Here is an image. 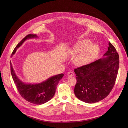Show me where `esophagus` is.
Listing matches in <instances>:
<instances>
[{
    "mask_svg": "<svg viewBox=\"0 0 128 128\" xmlns=\"http://www.w3.org/2000/svg\"><path fill=\"white\" fill-rule=\"evenodd\" d=\"M74 75V72H69L68 73H67V76L68 77H72Z\"/></svg>",
    "mask_w": 128,
    "mask_h": 128,
    "instance_id": "esophagus-1",
    "label": "esophagus"
}]
</instances>
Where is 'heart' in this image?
I'll return each instance as SVG.
<instances>
[{
    "instance_id": "b5f03b06",
    "label": "heart",
    "mask_w": 128,
    "mask_h": 128,
    "mask_svg": "<svg viewBox=\"0 0 128 128\" xmlns=\"http://www.w3.org/2000/svg\"><path fill=\"white\" fill-rule=\"evenodd\" d=\"M91 42L88 40H80L72 50V53H80L75 59V63L78 66L87 64L94 60L97 55L98 48L97 46L91 44Z\"/></svg>"
}]
</instances>
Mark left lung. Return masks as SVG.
I'll list each match as a JSON object with an SVG mask.
<instances>
[{
	"label": "left lung",
	"mask_w": 128,
	"mask_h": 128,
	"mask_svg": "<svg viewBox=\"0 0 128 128\" xmlns=\"http://www.w3.org/2000/svg\"><path fill=\"white\" fill-rule=\"evenodd\" d=\"M107 56L75 68V95L82 102L94 104L104 99L114 87L119 68V56L110 42Z\"/></svg>",
	"instance_id": "1"
}]
</instances>
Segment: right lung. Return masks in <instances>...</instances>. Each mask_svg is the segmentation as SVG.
<instances>
[{
  "label": "right lung",
  "instance_id": "1",
  "mask_svg": "<svg viewBox=\"0 0 128 128\" xmlns=\"http://www.w3.org/2000/svg\"><path fill=\"white\" fill-rule=\"evenodd\" d=\"M34 37H37L36 34H29L26 35L15 48L11 56L14 54L16 50L26 40ZM10 66L11 75L19 94L26 101L36 104H44L53 97L56 91V86L64 75L63 74H60L50 77L42 83L27 84L23 83L18 79L15 74L10 62Z\"/></svg>",
  "mask_w": 128,
  "mask_h": 128
}]
</instances>
